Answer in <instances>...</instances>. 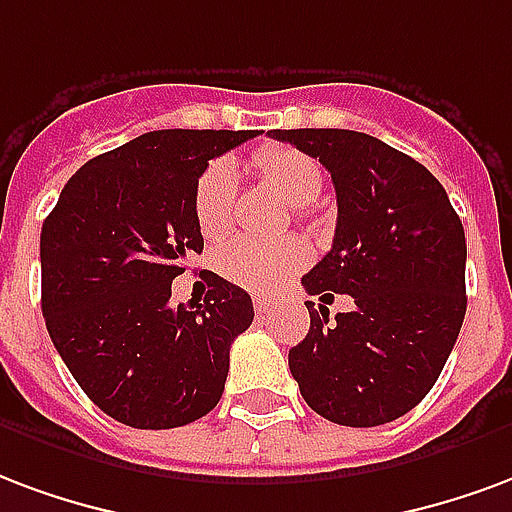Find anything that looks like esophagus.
<instances>
[{"label":"esophagus","instance_id":"obj_1","mask_svg":"<svg viewBox=\"0 0 512 512\" xmlns=\"http://www.w3.org/2000/svg\"><path fill=\"white\" fill-rule=\"evenodd\" d=\"M253 305H256V313H259V316L270 313V308H272V302L267 300V297H256V300H253Z\"/></svg>","mask_w":512,"mask_h":512}]
</instances>
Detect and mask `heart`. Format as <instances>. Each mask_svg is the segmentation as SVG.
<instances>
[{"mask_svg":"<svg viewBox=\"0 0 512 512\" xmlns=\"http://www.w3.org/2000/svg\"><path fill=\"white\" fill-rule=\"evenodd\" d=\"M253 171L286 199L302 207L311 204L322 190L319 163L300 149H264L251 160ZM234 190L237 174L229 163H212L196 182L193 212L201 234L218 240L234 223ZM308 259L297 240H261V237H234L218 251V270L237 286L251 292H272L292 278Z\"/></svg>","mask_w":512,"mask_h":512,"instance_id":"heart-1","label":"heart"}]
</instances>
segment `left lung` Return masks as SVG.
Masks as SVG:
<instances>
[{"mask_svg": "<svg viewBox=\"0 0 512 512\" xmlns=\"http://www.w3.org/2000/svg\"><path fill=\"white\" fill-rule=\"evenodd\" d=\"M319 158L338 199L333 248L302 286L352 294L354 308L319 305L289 349L305 404L349 428L393 423L434 387L466 313V240L439 179L423 163L357 130H270Z\"/></svg>", "mask_w": 512, "mask_h": 512, "instance_id": "left-lung-1", "label": "left lung"}]
</instances>
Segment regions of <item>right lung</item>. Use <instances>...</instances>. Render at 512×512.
<instances>
[{"label": "right lung", "instance_id": "right-lung-1", "mask_svg": "<svg viewBox=\"0 0 512 512\" xmlns=\"http://www.w3.org/2000/svg\"><path fill=\"white\" fill-rule=\"evenodd\" d=\"M253 130H152L67 179L40 231L43 316L95 404L130 428H177L218 406L251 294L210 275L201 305L171 281L204 251L193 193L212 158Z\"/></svg>", "mask_w": 512, "mask_h": 512}]
</instances>
